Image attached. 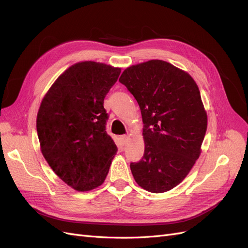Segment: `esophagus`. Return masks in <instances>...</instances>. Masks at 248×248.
Masks as SVG:
<instances>
[{"label":"esophagus","mask_w":248,"mask_h":248,"mask_svg":"<svg viewBox=\"0 0 248 248\" xmlns=\"http://www.w3.org/2000/svg\"><path fill=\"white\" fill-rule=\"evenodd\" d=\"M127 140H128V137H127V136H122V137H121V140H122V144H123V145L126 144Z\"/></svg>","instance_id":"1"}]
</instances>
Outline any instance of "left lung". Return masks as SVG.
<instances>
[{
    "label": "left lung",
    "instance_id": "obj_1",
    "mask_svg": "<svg viewBox=\"0 0 248 248\" xmlns=\"http://www.w3.org/2000/svg\"><path fill=\"white\" fill-rule=\"evenodd\" d=\"M119 81L137 99L144 123L145 153L130 163L133 178L150 192L169 191L201 154L208 120L199 87L188 73L161 60L128 67Z\"/></svg>",
    "mask_w": 248,
    "mask_h": 248
}]
</instances>
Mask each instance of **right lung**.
Here are the masks:
<instances>
[{"mask_svg":"<svg viewBox=\"0 0 248 248\" xmlns=\"http://www.w3.org/2000/svg\"><path fill=\"white\" fill-rule=\"evenodd\" d=\"M121 68L92 61L65 70L43 97L37 133L44 158L78 191L100 186L118 148L106 131L103 101Z\"/></svg>","mask_w":248,"mask_h":248,"instance_id":"right-lung-1","label":"right lung"}]
</instances>
